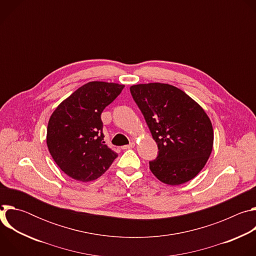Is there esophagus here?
<instances>
[{
  "label": "esophagus",
  "mask_w": 256,
  "mask_h": 256,
  "mask_svg": "<svg viewBox=\"0 0 256 256\" xmlns=\"http://www.w3.org/2000/svg\"><path fill=\"white\" fill-rule=\"evenodd\" d=\"M134 142H132L130 144H126V146H122V150H128V149H132L134 147Z\"/></svg>",
  "instance_id": "1"
}]
</instances>
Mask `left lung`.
Instances as JSON below:
<instances>
[{"mask_svg":"<svg viewBox=\"0 0 256 256\" xmlns=\"http://www.w3.org/2000/svg\"><path fill=\"white\" fill-rule=\"evenodd\" d=\"M130 90L158 144L157 158L149 162L152 173L168 186L194 178L214 144L212 126L202 107L169 84H138Z\"/></svg>","mask_w":256,"mask_h":256,"instance_id":"1","label":"left lung"}]
</instances>
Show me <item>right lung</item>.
Listing matches in <instances>:
<instances>
[{
    "label": "right lung",
    "instance_id": "add662e5",
    "mask_svg": "<svg viewBox=\"0 0 256 256\" xmlns=\"http://www.w3.org/2000/svg\"><path fill=\"white\" fill-rule=\"evenodd\" d=\"M124 85L89 82L66 98L48 124L46 144L56 165L72 179L88 182L100 177L118 153L105 144L101 114Z\"/></svg>",
    "mask_w": 256,
    "mask_h": 256
}]
</instances>
